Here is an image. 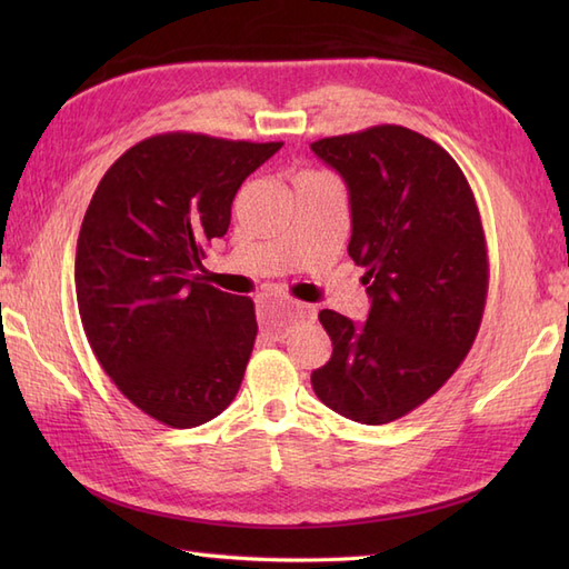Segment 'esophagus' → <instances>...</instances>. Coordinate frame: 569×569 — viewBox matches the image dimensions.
I'll return each instance as SVG.
<instances>
[{
  "label": "esophagus",
  "instance_id": "obj_1",
  "mask_svg": "<svg viewBox=\"0 0 569 569\" xmlns=\"http://www.w3.org/2000/svg\"><path fill=\"white\" fill-rule=\"evenodd\" d=\"M259 316H261L263 332L273 337V340H283L296 322L312 318V308L303 303H293V300L269 298L261 303Z\"/></svg>",
  "mask_w": 569,
  "mask_h": 569
}]
</instances>
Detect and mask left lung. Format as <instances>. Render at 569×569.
Listing matches in <instances>:
<instances>
[{
  "label": "left lung",
  "instance_id": "8db88e82",
  "mask_svg": "<svg viewBox=\"0 0 569 569\" xmlns=\"http://www.w3.org/2000/svg\"><path fill=\"white\" fill-rule=\"evenodd\" d=\"M345 178L349 257L367 273L371 310L320 322L332 357L312 391L349 420L383 426L426 403L469 355L485 316L489 253L462 168L440 143L398 124L310 143Z\"/></svg>",
  "mask_w": 569,
  "mask_h": 569
}]
</instances>
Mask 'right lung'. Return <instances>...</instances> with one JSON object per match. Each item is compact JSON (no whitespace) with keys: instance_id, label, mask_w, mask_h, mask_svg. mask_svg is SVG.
Here are the masks:
<instances>
[{"instance_id":"right-lung-1","label":"right lung","mask_w":569,"mask_h":569,"mask_svg":"<svg viewBox=\"0 0 569 569\" xmlns=\"http://www.w3.org/2000/svg\"><path fill=\"white\" fill-rule=\"evenodd\" d=\"M283 141L196 131L143 139L110 166L76 253L82 330L107 377L171 428L234 401L259 325L253 300L204 283V249L227 234L239 186Z\"/></svg>"}]
</instances>
